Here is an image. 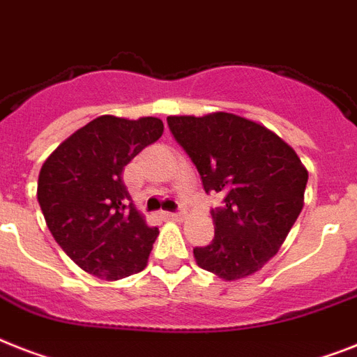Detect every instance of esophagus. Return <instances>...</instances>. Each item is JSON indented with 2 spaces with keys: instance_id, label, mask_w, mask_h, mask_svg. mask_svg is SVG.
I'll use <instances>...</instances> for the list:
<instances>
[{
  "instance_id": "obj_1",
  "label": "esophagus",
  "mask_w": 357,
  "mask_h": 357,
  "mask_svg": "<svg viewBox=\"0 0 357 357\" xmlns=\"http://www.w3.org/2000/svg\"><path fill=\"white\" fill-rule=\"evenodd\" d=\"M165 216L170 220H183V213L181 211H178V213H165Z\"/></svg>"
}]
</instances>
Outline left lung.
<instances>
[{
    "label": "left lung",
    "mask_w": 357,
    "mask_h": 357,
    "mask_svg": "<svg viewBox=\"0 0 357 357\" xmlns=\"http://www.w3.org/2000/svg\"><path fill=\"white\" fill-rule=\"evenodd\" d=\"M167 123L198 169L205 192L224 196L222 207L211 211L213 242L194 248L199 268L224 280L259 271L303 211L308 172L295 150L262 124L233 113Z\"/></svg>",
    "instance_id": "1"
}]
</instances>
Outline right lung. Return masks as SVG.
Listing matches in <instances>:
<instances>
[{
	"label": "right lung",
	"instance_id": "right-lung-1",
	"mask_svg": "<svg viewBox=\"0 0 357 357\" xmlns=\"http://www.w3.org/2000/svg\"><path fill=\"white\" fill-rule=\"evenodd\" d=\"M163 121L102 115L63 141L38 176V204L58 245L84 271L117 280L143 271L158 236L124 185V167L163 135Z\"/></svg>",
	"mask_w": 357,
	"mask_h": 357
}]
</instances>
